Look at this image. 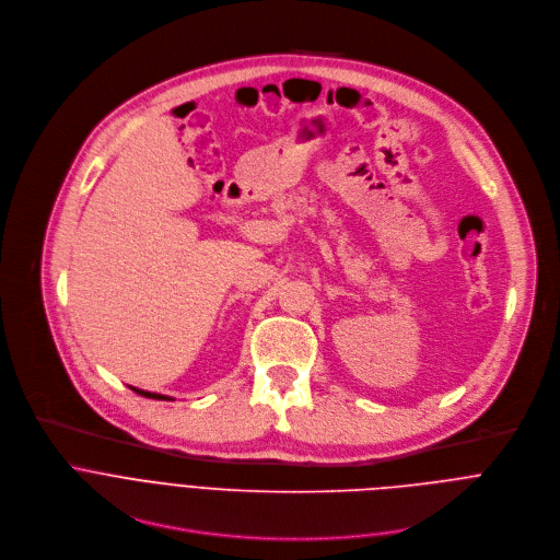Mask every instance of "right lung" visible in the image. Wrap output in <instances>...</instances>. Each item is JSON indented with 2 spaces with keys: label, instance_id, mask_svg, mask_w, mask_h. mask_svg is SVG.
Masks as SVG:
<instances>
[{
  "label": "right lung",
  "instance_id": "1",
  "mask_svg": "<svg viewBox=\"0 0 560 560\" xmlns=\"http://www.w3.org/2000/svg\"><path fill=\"white\" fill-rule=\"evenodd\" d=\"M137 394H141V396H148V398H156V401H168V396H164V394H150V392H143V389H137V387H132Z\"/></svg>",
  "mask_w": 560,
  "mask_h": 560
}]
</instances>
